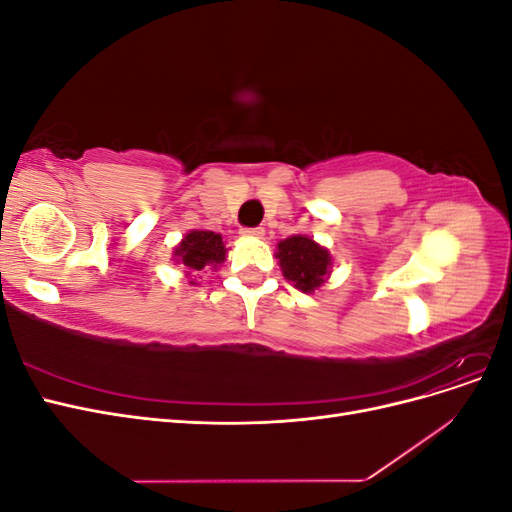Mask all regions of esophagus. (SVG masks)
Here are the masks:
<instances>
[{
	"instance_id": "34e87169",
	"label": "esophagus",
	"mask_w": 512,
	"mask_h": 512,
	"mask_svg": "<svg viewBox=\"0 0 512 512\" xmlns=\"http://www.w3.org/2000/svg\"><path fill=\"white\" fill-rule=\"evenodd\" d=\"M241 235L252 237V239H262V237H265V228H243Z\"/></svg>"
}]
</instances>
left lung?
Here are the masks:
<instances>
[{
	"label": "left lung",
	"instance_id": "left-lung-1",
	"mask_svg": "<svg viewBox=\"0 0 512 512\" xmlns=\"http://www.w3.org/2000/svg\"><path fill=\"white\" fill-rule=\"evenodd\" d=\"M275 258L286 280L305 294L320 290L333 271V256L327 247L307 235H292L277 243Z\"/></svg>",
	"mask_w": 512,
	"mask_h": 512
}]
</instances>
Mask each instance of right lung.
<instances>
[{"label":"right lung","mask_w":512,"mask_h":512,"mask_svg":"<svg viewBox=\"0 0 512 512\" xmlns=\"http://www.w3.org/2000/svg\"><path fill=\"white\" fill-rule=\"evenodd\" d=\"M226 254L228 250L222 241V235H218V232L213 230L196 228V230L185 232V237L175 245L173 262L181 265L185 277H188L192 271H203V269L218 271V267L224 265ZM188 284L196 286L194 280H190Z\"/></svg>","instance_id":"obj_1"}]
</instances>
